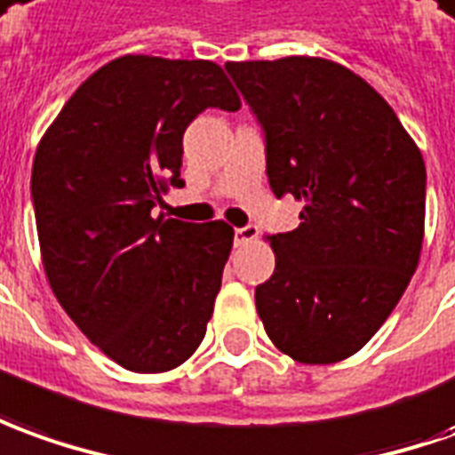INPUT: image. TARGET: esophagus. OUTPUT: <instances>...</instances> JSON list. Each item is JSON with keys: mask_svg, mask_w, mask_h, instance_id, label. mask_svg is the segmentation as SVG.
<instances>
[{"mask_svg": "<svg viewBox=\"0 0 455 455\" xmlns=\"http://www.w3.org/2000/svg\"><path fill=\"white\" fill-rule=\"evenodd\" d=\"M259 237L258 225H243V228H235V245H247L252 240Z\"/></svg>", "mask_w": 455, "mask_h": 455, "instance_id": "esophagus-1", "label": "esophagus"}]
</instances>
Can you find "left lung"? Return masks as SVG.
Segmentation results:
<instances>
[{"label": "left lung", "mask_w": 455, "mask_h": 455, "mask_svg": "<svg viewBox=\"0 0 455 455\" xmlns=\"http://www.w3.org/2000/svg\"><path fill=\"white\" fill-rule=\"evenodd\" d=\"M265 138L269 188L305 203L269 235L255 305L302 364H334L377 334L419 265L426 165L391 106L349 68L309 56L225 64Z\"/></svg>", "instance_id": "1"}]
</instances>
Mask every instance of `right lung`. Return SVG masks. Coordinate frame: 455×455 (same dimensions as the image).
Masks as SVG:
<instances>
[{
  "mask_svg": "<svg viewBox=\"0 0 455 455\" xmlns=\"http://www.w3.org/2000/svg\"><path fill=\"white\" fill-rule=\"evenodd\" d=\"M205 108H240L218 64L121 56L78 86L34 156L31 203L56 299L138 374L196 352L233 247L228 222L156 218L168 186H183V133Z\"/></svg>",
  "mask_w": 455,
  "mask_h": 455,
  "instance_id": "obj_1",
  "label": "right lung"
}]
</instances>
